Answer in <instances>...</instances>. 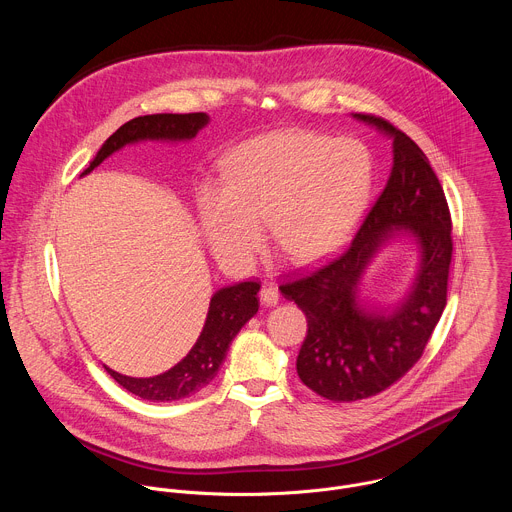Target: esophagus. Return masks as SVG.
Returning <instances> with one entry per match:
<instances>
[{
  "mask_svg": "<svg viewBox=\"0 0 512 512\" xmlns=\"http://www.w3.org/2000/svg\"><path fill=\"white\" fill-rule=\"evenodd\" d=\"M259 298H261V302H263L267 308L277 306V302H279V291H277V287H275L273 283H263V287H261V291H259Z\"/></svg>",
  "mask_w": 512,
  "mask_h": 512,
  "instance_id": "esophagus-1",
  "label": "esophagus"
}]
</instances>
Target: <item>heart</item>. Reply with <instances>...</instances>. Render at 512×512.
Returning a JSON list of instances; mask_svg holds the SVG:
<instances>
[{"label":"heart","mask_w":512,"mask_h":512,"mask_svg":"<svg viewBox=\"0 0 512 512\" xmlns=\"http://www.w3.org/2000/svg\"><path fill=\"white\" fill-rule=\"evenodd\" d=\"M371 186L373 162L362 143L304 129L271 131L225 156L221 186H200L202 233L231 269L253 263L261 225L287 259L312 263L352 233Z\"/></svg>","instance_id":"heart-1"}]
</instances>
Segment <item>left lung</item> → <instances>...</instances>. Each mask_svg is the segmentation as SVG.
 Listing matches in <instances>:
<instances>
[{
  "label": "left lung",
  "instance_id": "obj_1",
  "mask_svg": "<svg viewBox=\"0 0 512 512\" xmlns=\"http://www.w3.org/2000/svg\"><path fill=\"white\" fill-rule=\"evenodd\" d=\"M352 117L393 139L387 186L342 255L314 271L294 273L279 287L308 318L298 375L314 393L336 403L385 391L421 358L446 308L452 263L450 208L419 145L381 117ZM399 236L420 249L416 279L391 311L367 307L357 298L363 269Z\"/></svg>",
  "mask_w": 512,
  "mask_h": 512
}]
</instances>
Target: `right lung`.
Listing matches in <instances>:
<instances>
[{
	"mask_svg": "<svg viewBox=\"0 0 512 512\" xmlns=\"http://www.w3.org/2000/svg\"><path fill=\"white\" fill-rule=\"evenodd\" d=\"M208 121L210 117L206 113H158L135 117L121 125L101 145V150L81 176L91 174L111 154L137 141H190L202 127L208 125ZM259 287L261 285L257 281H241L214 291L198 340L170 371L148 379L127 377L109 367H105V371L123 389L145 401L166 403L194 395L216 377L223 360L227 358L229 344L239 334V330L257 314Z\"/></svg>",
	"mask_w": 512,
	"mask_h": 512,
	"instance_id": "obj_1",
	"label": "right lung"
}]
</instances>
